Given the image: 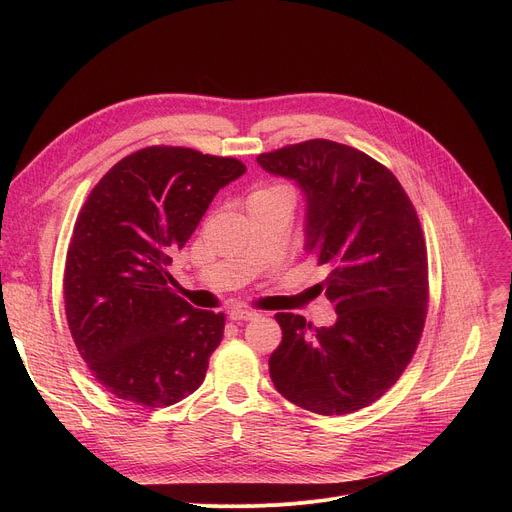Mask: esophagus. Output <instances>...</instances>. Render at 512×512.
Segmentation results:
<instances>
[{"label": "esophagus", "mask_w": 512, "mask_h": 512, "mask_svg": "<svg viewBox=\"0 0 512 512\" xmlns=\"http://www.w3.org/2000/svg\"><path fill=\"white\" fill-rule=\"evenodd\" d=\"M228 315L232 321H249V319H255L259 313L251 309H232Z\"/></svg>", "instance_id": "esophagus-1"}]
</instances>
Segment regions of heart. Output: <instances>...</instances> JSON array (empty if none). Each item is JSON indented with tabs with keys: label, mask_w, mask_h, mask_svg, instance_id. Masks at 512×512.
I'll return each instance as SVG.
<instances>
[{
	"label": "heart",
	"mask_w": 512,
	"mask_h": 512,
	"mask_svg": "<svg viewBox=\"0 0 512 512\" xmlns=\"http://www.w3.org/2000/svg\"><path fill=\"white\" fill-rule=\"evenodd\" d=\"M272 199H288V201H292V191H290L286 184H276V182L274 184H261L249 195L247 203L272 201Z\"/></svg>",
	"instance_id": "heart-1"
}]
</instances>
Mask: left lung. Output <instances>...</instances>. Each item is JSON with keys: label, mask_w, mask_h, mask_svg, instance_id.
Here are the masks:
<instances>
[{"label": "left lung", "mask_w": 512, "mask_h": 512, "mask_svg": "<svg viewBox=\"0 0 512 512\" xmlns=\"http://www.w3.org/2000/svg\"><path fill=\"white\" fill-rule=\"evenodd\" d=\"M305 195V251L326 265L336 324L313 328L276 313L282 342L270 357L276 390L317 415L378 400L405 371L427 315V249L417 211L396 176L367 153L311 139L257 155Z\"/></svg>", "instance_id": "1"}]
</instances>
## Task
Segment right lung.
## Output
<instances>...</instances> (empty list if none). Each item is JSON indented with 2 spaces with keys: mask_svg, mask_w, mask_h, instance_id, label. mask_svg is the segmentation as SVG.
Returning a JSON list of instances; mask_svg holds the SVG:
<instances>
[{
  "mask_svg": "<svg viewBox=\"0 0 512 512\" xmlns=\"http://www.w3.org/2000/svg\"><path fill=\"white\" fill-rule=\"evenodd\" d=\"M245 172L234 157L155 145L120 159L87 197L64 301L78 353L107 392L155 409L203 384L226 317L176 297L168 265L220 188Z\"/></svg>",
  "mask_w": 512,
  "mask_h": 512,
  "instance_id": "add662e5",
  "label": "right lung"
}]
</instances>
